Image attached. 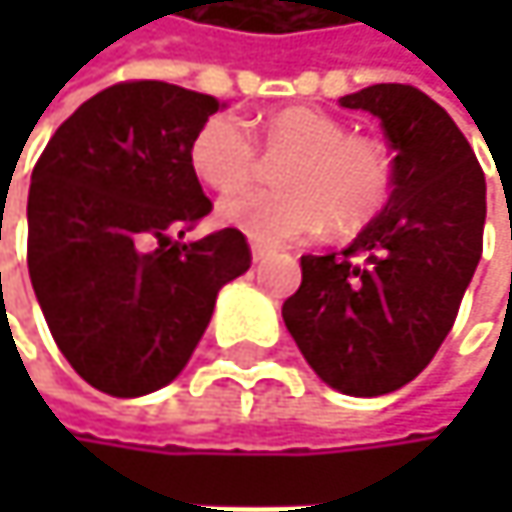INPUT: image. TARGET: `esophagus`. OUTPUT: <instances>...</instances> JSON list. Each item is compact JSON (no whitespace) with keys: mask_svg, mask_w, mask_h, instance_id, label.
<instances>
[{"mask_svg":"<svg viewBox=\"0 0 512 512\" xmlns=\"http://www.w3.org/2000/svg\"><path fill=\"white\" fill-rule=\"evenodd\" d=\"M269 255H272V249H269V246H263V243H252V260H255V263H260L263 257H269Z\"/></svg>","mask_w":512,"mask_h":512,"instance_id":"obj_1","label":"esophagus"}]
</instances>
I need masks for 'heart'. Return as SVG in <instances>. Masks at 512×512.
<instances>
[{
    "label": "heart",
    "instance_id": "heart-1",
    "mask_svg": "<svg viewBox=\"0 0 512 512\" xmlns=\"http://www.w3.org/2000/svg\"><path fill=\"white\" fill-rule=\"evenodd\" d=\"M260 148L284 156L275 168L281 189H255L219 204L216 219L260 243L302 240L326 225L350 234L370 222L391 195V156L370 136H347V124L311 106H284L255 124ZM198 180L237 192L255 180V139L234 115H213L189 145Z\"/></svg>",
    "mask_w": 512,
    "mask_h": 512
}]
</instances>
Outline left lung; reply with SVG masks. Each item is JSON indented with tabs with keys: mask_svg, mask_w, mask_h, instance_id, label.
<instances>
[{
	"mask_svg": "<svg viewBox=\"0 0 512 512\" xmlns=\"http://www.w3.org/2000/svg\"><path fill=\"white\" fill-rule=\"evenodd\" d=\"M341 106L379 118L394 151L391 195L344 252L302 257L281 317L326 385L379 397L412 382L457 320L483 252L486 180L454 118L424 91L382 82Z\"/></svg>",
	"mask_w": 512,
	"mask_h": 512,
	"instance_id": "8db88e82",
	"label": "left lung"
}]
</instances>
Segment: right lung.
<instances>
[{"mask_svg":"<svg viewBox=\"0 0 512 512\" xmlns=\"http://www.w3.org/2000/svg\"><path fill=\"white\" fill-rule=\"evenodd\" d=\"M219 109L180 85L118 82L55 130L32 171L29 278L61 356L103 394L177 379L219 290L252 266L234 228L168 237L213 210L189 145Z\"/></svg>","mask_w":512,"mask_h":512,"instance_id":"add662e5","label":"right lung"}]
</instances>
